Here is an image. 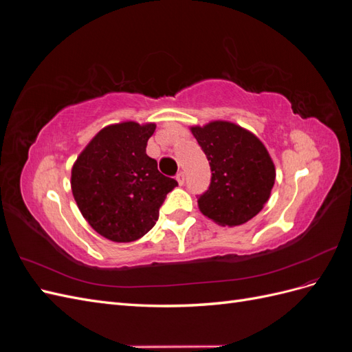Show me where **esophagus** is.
I'll return each mask as SVG.
<instances>
[{
	"mask_svg": "<svg viewBox=\"0 0 352 352\" xmlns=\"http://www.w3.org/2000/svg\"><path fill=\"white\" fill-rule=\"evenodd\" d=\"M176 180H177V182H179L180 185H184V182H185V175H184V172H177V173H176Z\"/></svg>",
	"mask_w": 352,
	"mask_h": 352,
	"instance_id": "1",
	"label": "esophagus"
}]
</instances>
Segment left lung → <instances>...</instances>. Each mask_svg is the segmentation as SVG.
Instances as JSON below:
<instances>
[{
  "label": "left lung",
  "mask_w": 352,
  "mask_h": 352,
  "mask_svg": "<svg viewBox=\"0 0 352 352\" xmlns=\"http://www.w3.org/2000/svg\"><path fill=\"white\" fill-rule=\"evenodd\" d=\"M204 151L211 179L198 195L204 216L221 226H239L258 214L274 185V164L263 142L251 132L229 122L192 127Z\"/></svg>",
  "instance_id": "1"
}]
</instances>
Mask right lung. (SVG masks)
<instances>
[{
    "mask_svg": "<svg viewBox=\"0 0 352 352\" xmlns=\"http://www.w3.org/2000/svg\"><path fill=\"white\" fill-rule=\"evenodd\" d=\"M154 131L153 123L135 122L104 127L72 168V192L82 216L110 241L132 242L150 232L177 185L145 153Z\"/></svg>",
    "mask_w": 352,
    "mask_h": 352,
    "instance_id": "obj_1",
    "label": "right lung"
}]
</instances>
